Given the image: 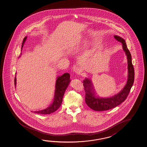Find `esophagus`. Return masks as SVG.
<instances>
[{"mask_svg":"<svg viewBox=\"0 0 147 147\" xmlns=\"http://www.w3.org/2000/svg\"><path fill=\"white\" fill-rule=\"evenodd\" d=\"M73 70V72L76 74H80V73L82 72V68L78 65L74 66Z\"/></svg>","mask_w":147,"mask_h":147,"instance_id":"obj_1","label":"esophagus"}]
</instances>
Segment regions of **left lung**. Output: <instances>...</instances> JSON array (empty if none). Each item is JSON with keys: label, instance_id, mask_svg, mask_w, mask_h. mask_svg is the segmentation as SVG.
Segmentation results:
<instances>
[{"label": "left lung", "instance_id": "8db88e82", "mask_svg": "<svg viewBox=\"0 0 147 147\" xmlns=\"http://www.w3.org/2000/svg\"><path fill=\"white\" fill-rule=\"evenodd\" d=\"M114 38L122 43L127 60V80L125 86L118 93L113 96L102 98L96 96L91 80L86 78L83 81L86 92L85 101L87 105L94 111L108 110L119 105L127 98L134 81V69L132 63V56L127 49L125 39L120 36L114 35Z\"/></svg>", "mask_w": 147, "mask_h": 147}]
</instances>
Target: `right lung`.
I'll return each instance as SVG.
<instances>
[{"mask_svg": "<svg viewBox=\"0 0 147 147\" xmlns=\"http://www.w3.org/2000/svg\"><path fill=\"white\" fill-rule=\"evenodd\" d=\"M27 37H25L22 43V49L24 45V42L27 39ZM15 86L16 85V75L15 77ZM70 75L69 73H65L63 75L57 77L56 80L55 91L54 93V96L52 103L48 108L46 109L40 110V111H34V113L41 114H49L53 113L56 111L59 107L63 102V96L65 94V90L70 84ZM33 112V111H32Z\"/></svg>", "mask_w": 147, "mask_h": 147, "instance_id": "add662e5", "label": "right lung"}]
</instances>
